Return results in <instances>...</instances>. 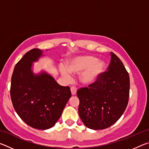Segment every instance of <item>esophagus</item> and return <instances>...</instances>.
Instances as JSON below:
<instances>
[{"mask_svg":"<svg viewBox=\"0 0 149 149\" xmlns=\"http://www.w3.org/2000/svg\"><path fill=\"white\" fill-rule=\"evenodd\" d=\"M71 92H72V95H75V94H76V92H77V88L74 86H72L71 87Z\"/></svg>","mask_w":149,"mask_h":149,"instance_id":"1","label":"esophagus"}]
</instances>
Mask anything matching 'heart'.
Returning <instances> with one entry per match:
<instances>
[{
    "label": "heart",
    "instance_id": "heart-1",
    "mask_svg": "<svg viewBox=\"0 0 149 149\" xmlns=\"http://www.w3.org/2000/svg\"><path fill=\"white\" fill-rule=\"evenodd\" d=\"M105 63L99 60L93 56L84 55L74 58L68 63L67 68L60 67V72L64 77L70 79V73L79 74L83 71L80 76V81L85 85L95 83L104 72Z\"/></svg>",
    "mask_w": 149,
    "mask_h": 149
}]
</instances>
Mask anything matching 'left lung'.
<instances>
[{"label": "left lung", "mask_w": 149, "mask_h": 149, "mask_svg": "<svg viewBox=\"0 0 149 149\" xmlns=\"http://www.w3.org/2000/svg\"><path fill=\"white\" fill-rule=\"evenodd\" d=\"M108 71L102 72L89 87L77 90L81 120L92 130H104L120 119L127 107L130 76L122 62L111 52Z\"/></svg>", "instance_id": "obj_1"}]
</instances>
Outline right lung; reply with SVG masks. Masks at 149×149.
Returning a JSON list of instances; mask_svg holds the SVG:
<instances>
[{
  "label": "right lung",
  "instance_id": "1",
  "mask_svg": "<svg viewBox=\"0 0 149 149\" xmlns=\"http://www.w3.org/2000/svg\"><path fill=\"white\" fill-rule=\"evenodd\" d=\"M42 52L38 49L29 50L15 65L10 97L15 110L25 123L44 130L54 125L72 94L70 87L60 85L45 72L33 74V62L38 60Z\"/></svg>",
  "mask_w": 149,
  "mask_h": 149
}]
</instances>
